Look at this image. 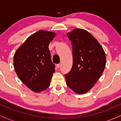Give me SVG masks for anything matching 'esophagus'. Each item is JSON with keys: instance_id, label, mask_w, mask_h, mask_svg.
<instances>
[{"instance_id": "1", "label": "esophagus", "mask_w": 121, "mask_h": 121, "mask_svg": "<svg viewBox=\"0 0 121 121\" xmlns=\"http://www.w3.org/2000/svg\"><path fill=\"white\" fill-rule=\"evenodd\" d=\"M56 66H57V68H60L61 67V64H57Z\"/></svg>"}]
</instances>
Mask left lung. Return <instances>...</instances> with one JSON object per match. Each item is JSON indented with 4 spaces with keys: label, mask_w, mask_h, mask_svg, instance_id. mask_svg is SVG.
Returning a JSON list of instances; mask_svg holds the SVG:
<instances>
[{
    "label": "left lung",
    "mask_w": 121,
    "mask_h": 121,
    "mask_svg": "<svg viewBox=\"0 0 121 121\" xmlns=\"http://www.w3.org/2000/svg\"><path fill=\"white\" fill-rule=\"evenodd\" d=\"M73 48V65L65 74L66 85L77 94H85L94 86L106 65L105 51L87 30L76 28L68 33Z\"/></svg>",
    "instance_id": "1"
}]
</instances>
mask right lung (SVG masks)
<instances>
[{
  "mask_svg": "<svg viewBox=\"0 0 121 121\" xmlns=\"http://www.w3.org/2000/svg\"><path fill=\"white\" fill-rule=\"evenodd\" d=\"M56 34L40 30L31 35L13 56V66L20 80L34 92L49 86L55 65L51 61L49 43Z\"/></svg>",
  "mask_w": 121,
  "mask_h": 121,
  "instance_id": "add662e5",
  "label": "right lung"
}]
</instances>
